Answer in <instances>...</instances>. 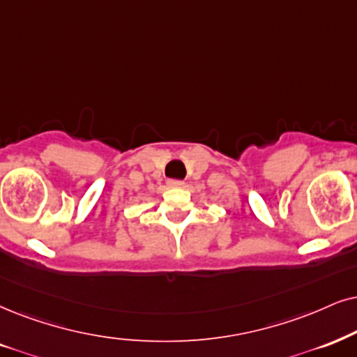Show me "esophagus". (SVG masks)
<instances>
[{"mask_svg": "<svg viewBox=\"0 0 357 357\" xmlns=\"http://www.w3.org/2000/svg\"><path fill=\"white\" fill-rule=\"evenodd\" d=\"M168 186L169 188H184V181H179V179H169L168 181Z\"/></svg>", "mask_w": 357, "mask_h": 357, "instance_id": "obj_1", "label": "esophagus"}]
</instances>
